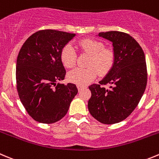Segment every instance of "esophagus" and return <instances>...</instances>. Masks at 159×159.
<instances>
[{
  "instance_id": "obj_1",
  "label": "esophagus",
  "mask_w": 159,
  "mask_h": 159,
  "mask_svg": "<svg viewBox=\"0 0 159 159\" xmlns=\"http://www.w3.org/2000/svg\"><path fill=\"white\" fill-rule=\"evenodd\" d=\"M77 87H78V89L80 91V90L82 89H84L85 86H84V85H81V84H78V85H77Z\"/></svg>"
}]
</instances>
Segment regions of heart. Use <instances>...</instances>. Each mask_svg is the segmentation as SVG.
<instances>
[{
    "instance_id": "b5f03b06",
    "label": "heart",
    "mask_w": 159,
    "mask_h": 159,
    "mask_svg": "<svg viewBox=\"0 0 159 159\" xmlns=\"http://www.w3.org/2000/svg\"><path fill=\"white\" fill-rule=\"evenodd\" d=\"M79 48L90 55L87 68L78 67L67 74V79L77 84H89L96 78L98 74L101 76L109 72L115 63V53L111 49L104 48L103 42L95 39L81 40L78 42ZM60 59L66 67L72 68L76 64L77 52L74 46L67 44L62 48Z\"/></svg>"
}]
</instances>
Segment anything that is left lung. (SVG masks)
<instances>
[{
    "label": "left lung",
    "mask_w": 159,
    "mask_h": 159,
    "mask_svg": "<svg viewBox=\"0 0 159 159\" xmlns=\"http://www.w3.org/2000/svg\"><path fill=\"white\" fill-rule=\"evenodd\" d=\"M98 36L112 43L115 63L100 81L109 84V88L96 84L89 87L92 96L88 108L98 121L115 124L125 119L143 96L148 80L146 59L140 44L128 34L108 31Z\"/></svg>",
    "instance_id": "1"
}]
</instances>
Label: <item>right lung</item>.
Wrapping results in <instances>:
<instances>
[{
  "mask_svg": "<svg viewBox=\"0 0 159 159\" xmlns=\"http://www.w3.org/2000/svg\"><path fill=\"white\" fill-rule=\"evenodd\" d=\"M75 34L44 30L34 33L22 46L16 62L19 98L31 118L51 124L63 118L78 93L75 84L57 83L66 70L60 59L62 48Z\"/></svg>",
  "mask_w": 159,
  "mask_h": 159,
  "instance_id": "obj_1",
  "label": "right lung"
}]
</instances>
